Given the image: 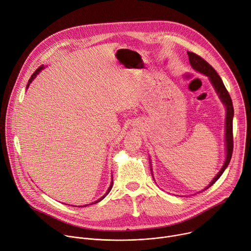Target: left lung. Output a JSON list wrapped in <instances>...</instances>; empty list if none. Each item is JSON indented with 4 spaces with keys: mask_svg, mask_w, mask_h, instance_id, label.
Here are the masks:
<instances>
[{
    "mask_svg": "<svg viewBox=\"0 0 251 251\" xmlns=\"http://www.w3.org/2000/svg\"><path fill=\"white\" fill-rule=\"evenodd\" d=\"M188 58H189V63L193 69L205 76H207L210 83L212 84L215 92L217 93L220 101L223 103L225 106L226 110V118H225V148H226V157H225V161L223 163L222 168L220 171L216 174V176L212 179L210 182V184L205 188L204 190H206L209 188L211 185H213L215 182L219 179V177L222 175L224 170L228 166L230 159L232 156V151H233V133H232V121H233V116H234V110H233V105L232 101L230 98L229 93L227 92V90L220 78V76L217 74V72L213 69V68L202 59L200 56L192 53V52H187ZM151 163V162H150ZM151 173H152V168H151ZM153 175V173H152Z\"/></svg>",
    "mask_w": 251,
    "mask_h": 251,
    "instance_id": "1",
    "label": "left lung"
}]
</instances>
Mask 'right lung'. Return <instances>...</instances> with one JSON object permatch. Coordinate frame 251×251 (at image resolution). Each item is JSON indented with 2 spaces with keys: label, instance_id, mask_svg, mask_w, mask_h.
<instances>
[{
  "label": "right lung",
  "instance_id": "obj_1",
  "mask_svg": "<svg viewBox=\"0 0 251 251\" xmlns=\"http://www.w3.org/2000/svg\"><path fill=\"white\" fill-rule=\"evenodd\" d=\"M44 68H45V67H44V66H41V67H39V68H38V69H37V70H36V71H35V72H34V73H33V75H32V76H31V78H30V79H29V82H28V84H27V89H28V88H29V86H30V84H31V83H32V82H33V80H34V79H35V78H36V77H37V75H38V74H39V73H40V72H41V71H42V70H43V69H44ZM112 187H113V177H112V181H111V184H110V186H109V188H108V190H107V192H106V193H105V194H104V195H103V196H102V197H101V198H99V199H98V200H96V201H94V202H92V203H91V204H95V203H97V202H99V201H101V200H102V199H104V198H105V196H106V195H107V194H108V193H109V192H110V191H111V189H112ZM87 205H88V204H87ZM87 205H83V206H87ZM72 206H74V205H72ZM83 206H79V207H83Z\"/></svg>",
  "mask_w": 251,
  "mask_h": 251
}]
</instances>
